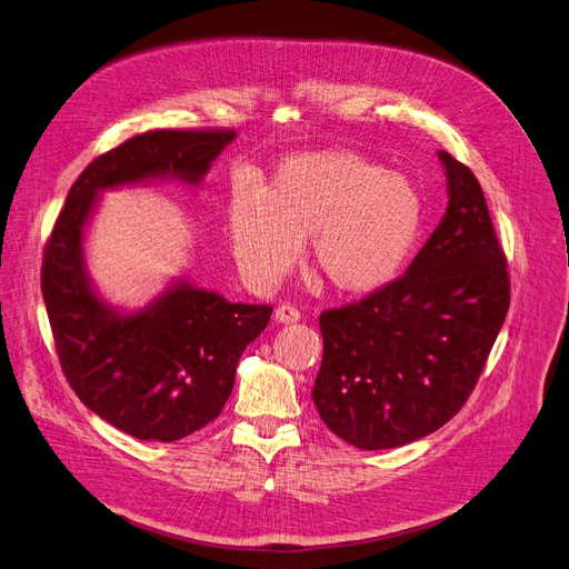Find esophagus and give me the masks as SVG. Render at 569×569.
<instances>
[{
    "mask_svg": "<svg viewBox=\"0 0 569 569\" xmlns=\"http://www.w3.org/2000/svg\"><path fill=\"white\" fill-rule=\"evenodd\" d=\"M274 320L279 325H290V322H297L299 320V311L290 305H281L277 311H274Z\"/></svg>",
    "mask_w": 569,
    "mask_h": 569,
    "instance_id": "obj_1",
    "label": "esophagus"
}]
</instances>
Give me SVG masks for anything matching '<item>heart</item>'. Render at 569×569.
Returning <instances> with one entry per match:
<instances>
[{"instance_id": "b5f03b06", "label": "heart", "mask_w": 569, "mask_h": 569, "mask_svg": "<svg viewBox=\"0 0 569 569\" xmlns=\"http://www.w3.org/2000/svg\"><path fill=\"white\" fill-rule=\"evenodd\" d=\"M423 199L413 180L343 148L283 158L262 189L238 184L226 233L242 279L270 292L311 238L331 288L366 295L391 283L421 236Z\"/></svg>"}]
</instances>
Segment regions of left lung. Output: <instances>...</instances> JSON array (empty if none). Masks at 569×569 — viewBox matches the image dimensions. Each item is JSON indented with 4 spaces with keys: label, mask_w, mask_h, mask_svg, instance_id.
<instances>
[{
    "label": "left lung",
    "mask_w": 569,
    "mask_h": 569,
    "mask_svg": "<svg viewBox=\"0 0 569 569\" xmlns=\"http://www.w3.org/2000/svg\"><path fill=\"white\" fill-rule=\"evenodd\" d=\"M448 206L407 272L320 316L313 402L361 450L421 439L460 411L510 307L506 256L476 176L446 150Z\"/></svg>",
    "instance_id": "left-lung-1"
}]
</instances>
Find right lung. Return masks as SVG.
Instances as JSON below:
<instances>
[{"label": "right lung", "mask_w": 569, "mask_h": 569, "mask_svg": "<svg viewBox=\"0 0 569 569\" xmlns=\"http://www.w3.org/2000/svg\"><path fill=\"white\" fill-rule=\"evenodd\" d=\"M236 137L153 130L128 139L74 180L46 247L41 288L66 380L100 419L141 441H176L217 419L272 307L233 305L182 274L143 307L111 305L89 272L91 219L109 189L199 187Z\"/></svg>", "instance_id": "1"}]
</instances>
